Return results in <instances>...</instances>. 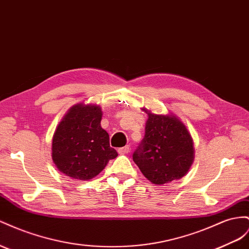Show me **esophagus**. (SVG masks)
Returning a JSON list of instances; mask_svg holds the SVG:
<instances>
[{"instance_id":"1","label":"esophagus","mask_w":249,"mask_h":249,"mask_svg":"<svg viewBox=\"0 0 249 249\" xmlns=\"http://www.w3.org/2000/svg\"><path fill=\"white\" fill-rule=\"evenodd\" d=\"M117 152L120 154V155H124V154H127L130 152V146L126 145L124 147H120V149L117 150Z\"/></svg>"}]
</instances>
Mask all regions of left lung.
Segmentation results:
<instances>
[{"instance_id": "8db88e82", "label": "left lung", "mask_w": 249, "mask_h": 249, "mask_svg": "<svg viewBox=\"0 0 249 249\" xmlns=\"http://www.w3.org/2000/svg\"><path fill=\"white\" fill-rule=\"evenodd\" d=\"M147 114L145 135L133 154L134 162L152 183L162 185L184 177L195 158L193 138L174 114Z\"/></svg>"}]
</instances>
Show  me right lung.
<instances>
[{
	"label": "right lung",
	"instance_id": "obj_1",
	"mask_svg": "<svg viewBox=\"0 0 249 249\" xmlns=\"http://www.w3.org/2000/svg\"><path fill=\"white\" fill-rule=\"evenodd\" d=\"M98 105L78 103L65 114L52 138V160L57 170L76 180H90L118 156L104 130Z\"/></svg>",
	"mask_w": 249,
	"mask_h": 249
}]
</instances>
